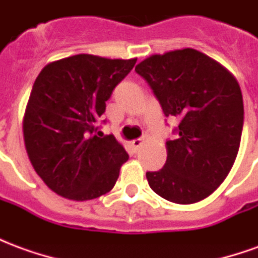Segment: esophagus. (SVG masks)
<instances>
[{"mask_svg":"<svg viewBox=\"0 0 258 258\" xmlns=\"http://www.w3.org/2000/svg\"><path fill=\"white\" fill-rule=\"evenodd\" d=\"M144 142H145V138H141V140H134L133 141V146H134L135 149H140Z\"/></svg>","mask_w":258,"mask_h":258,"instance_id":"1","label":"esophagus"}]
</instances>
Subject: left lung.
<instances>
[{"label":"left lung","mask_w":258,"mask_h":258,"mask_svg":"<svg viewBox=\"0 0 258 258\" xmlns=\"http://www.w3.org/2000/svg\"><path fill=\"white\" fill-rule=\"evenodd\" d=\"M135 72L179 120L178 138L166 142L162 170L148 171L159 196L190 205L222 184L238 156L243 128V98L238 81L217 60L192 48L152 55Z\"/></svg>","instance_id":"8db88e82"}]
</instances>
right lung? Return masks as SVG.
I'll return each instance as SVG.
<instances>
[{
	"label": "right lung",
	"mask_w": 258,
	"mask_h": 258,
	"mask_svg": "<svg viewBox=\"0 0 258 258\" xmlns=\"http://www.w3.org/2000/svg\"><path fill=\"white\" fill-rule=\"evenodd\" d=\"M135 62L80 53L51 62L38 74L23 138L36 173L55 194L84 202L114 186L128 155L113 135H96L95 124Z\"/></svg>",
	"instance_id": "1"
}]
</instances>
